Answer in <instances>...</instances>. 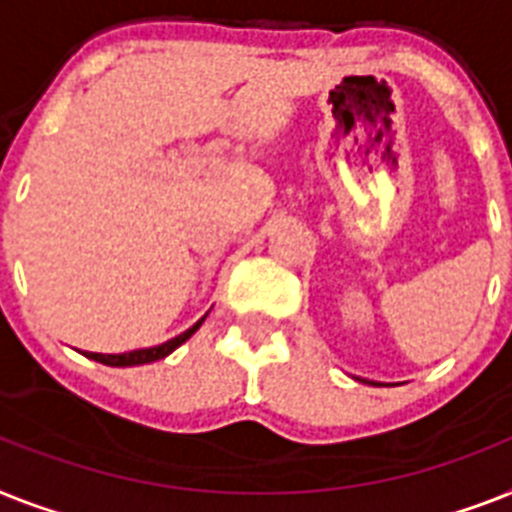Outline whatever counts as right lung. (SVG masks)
I'll list each match as a JSON object with an SVG mask.
<instances>
[{
	"label": "right lung",
	"instance_id": "right-lung-1",
	"mask_svg": "<svg viewBox=\"0 0 512 512\" xmlns=\"http://www.w3.org/2000/svg\"><path fill=\"white\" fill-rule=\"evenodd\" d=\"M202 321L205 318H199L194 326L189 328V331H184V334H178L176 339H170V342L160 344V347H149V350H134V352H123V355H99V352H89L86 357H91V360H97V363L102 365H112V368H126V365H144V363H155V360H162L165 355H170V352L176 350V347H181V344L189 339L194 331H197L199 326H202Z\"/></svg>",
	"mask_w": 512,
	"mask_h": 512
}]
</instances>
